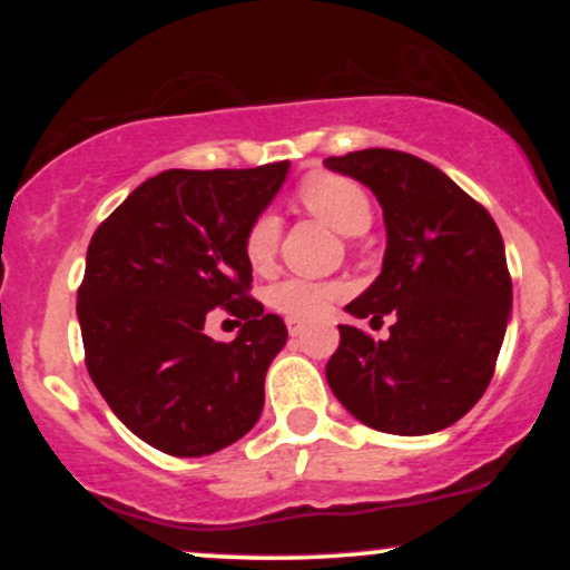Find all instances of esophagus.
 I'll return each instance as SVG.
<instances>
[{"mask_svg":"<svg viewBox=\"0 0 570 570\" xmlns=\"http://www.w3.org/2000/svg\"><path fill=\"white\" fill-rule=\"evenodd\" d=\"M286 330H289V335H292V337H297V335H303L305 324H303V322H297V318H289V322H286Z\"/></svg>","mask_w":570,"mask_h":570,"instance_id":"obj_1","label":"esophagus"}]
</instances>
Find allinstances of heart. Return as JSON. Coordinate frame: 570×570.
Returning <instances> with one entry per match:
<instances>
[{"label": "heart", "instance_id": "b5f03b06", "mask_svg": "<svg viewBox=\"0 0 570 570\" xmlns=\"http://www.w3.org/2000/svg\"><path fill=\"white\" fill-rule=\"evenodd\" d=\"M297 198L307 212L316 214L326 225L343 235H358L370 227L372 203L367 189L356 179L343 174H311L299 181ZM281 222L273 212H263L252 219L244 235V257L254 271H267L278 252ZM340 294V286L322 281L286 278L267 289V305L286 318L313 322L330 311L332 299Z\"/></svg>", "mask_w": 570, "mask_h": 570}]
</instances>
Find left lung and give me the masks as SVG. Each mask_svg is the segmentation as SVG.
Here are the masks:
<instances>
[{"instance_id":"obj_1","label":"left lung","mask_w":570,"mask_h":570,"mask_svg":"<svg viewBox=\"0 0 570 570\" xmlns=\"http://www.w3.org/2000/svg\"><path fill=\"white\" fill-rule=\"evenodd\" d=\"M326 168L367 185L383 206V271L345 305L394 316L389 340L340 324L326 383L370 429L421 436L453 426L485 394L512 311V276L485 206L431 163L399 149H358Z\"/></svg>"}]
</instances>
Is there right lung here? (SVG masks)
Masks as SVG:
<instances>
[{"label":"right lung","mask_w":570,"mask_h":570,"mask_svg":"<svg viewBox=\"0 0 570 570\" xmlns=\"http://www.w3.org/2000/svg\"><path fill=\"white\" fill-rule=\"evenodd\" d=\"M286 171V160L171 168L136 187L90 238L77 289L85 367L115 415L163 453H217L263 412L286 326L248 294L244 235ZM214 306L245 322L230 344L202 332Z\"/></svg>","instance_id":"right-lung-1"}]
</instances>
